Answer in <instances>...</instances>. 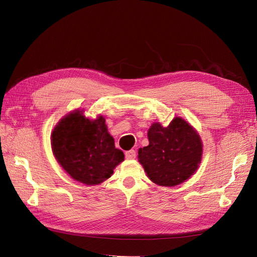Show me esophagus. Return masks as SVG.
Returning a JSON list of instances; mask_svg holds the SVG:
<instances>
[{
  "label": "esophagus",
  "mask_w": 257,
  "mask_h": 257,
  "mask_svg": "<svg viewBox=\"0 0 257 257\" xmlns=\"http://www.w3.org/2000/svg\"><path fill=\"white\" fill-rule=\"evenodd\" d=\"M125 158L127 160H134L136 158V151L135 150H128L125 152Z\"/></svg>",
  "instance_id": "esophagus-1"
}]
</instances>
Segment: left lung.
Listing matches in <instances>:
<instances>
[{"label": "left lung", "mask_w": 257, "mask_h": 257, "mask_svg": "<svg viewBox=\"0 0 257 257\" xmlns=\"http://www.w3.org/2000/svg\"><path fill=\"white\" fill-rule=\"evenodd\" d=\"M149 145L138 150V162L152 182L176 186L190 179L203 158V142L189 122L176 116L168 126L154 122L148 130Z\"/></svg>", "instance_id": "8db88e82"}]
</instances>
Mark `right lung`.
I'll use <instances>...</instances> for the list:
<instances>
[{
	"label": "right lung",
	"instance_id": "obj_1",
	"mask_svg": "<svg viewBox=\"0 0 257 257\" xmlns=\"http://www.w3.org/2000/svg\"><path fill=\"white\" fill-rule=\"evenodd\" d=\"M52 153L60 166L74 180L85 185H97L113 174L124 161V153L115 149L103 115L92 120L83 109L64 115L50 136Z\"/></svg>",
	"mask_w": 257,
	"mask_h": 257
}]
</instances>
